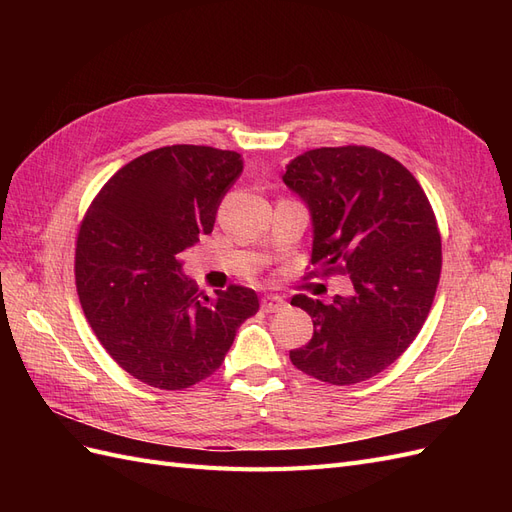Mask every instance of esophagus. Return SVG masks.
<instances>
[{
  "instance_id": "1",
  "label": "esophagus",
  "mask_w": 512,
  "mask_h": 512,
  "mask_svg": "<svg viewBox=\"0 0 512 512\" xmlns=\"http://www.w3.org/2000/svg\"><path fill=\"white\" fill-rule=\"evenodd\" d=\"M284 307H286V301L280 297V294H265V297H262V309H265L267 314L280 312Z\"/></svg>"
}]
</instances>
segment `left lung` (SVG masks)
Returning a JSON list of instances; mask_svg holds the SVG:
<instances>
[{
	"instance_id": "obj_1",
	"label": "left lung",
	"mask_w": 512,
	"mask_h": 512,
	"mask_svg": "<svg viewBox=\"0 0 512 512\" xmlns=\"http://www.w3.org/2000/svg\"><path fill=\"white\" fill-rule=\"evenodd\" d=\"M282 179L312 215V265L354 286L329 305L294 294L290 305L312 316L314 335L290 361L337 386L374 378L414 342L436 297V215L410 170L371 147L305 151Z\"/></svg>"
}]
</instances>
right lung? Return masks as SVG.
Instances as JSON below:
<instances>
[{
  "instance_id": "add662e5",
  "label": "right lung",
  "mask_w": 512,
  "mask_h": 512,
  "mask_svg": "<svg viewBox=\"0 0 512 512\" xmlns=\"http://www.w3.org/2000/svg\"><path fill=\"white\" fill-rule=\"evenodd\" d=\"M241 170L237 151L153 149L104 183L81 222L74 277L89 327L121 369L156 389L209 378L258 312L252 288L205 297L179 260L213 230Z\"/></svg>"
}]
</instances>
